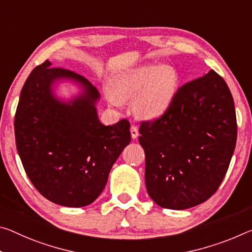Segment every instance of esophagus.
Instances as JSON below:
<instances>
[{
  "mask_svg": "<svg viewBox=\"0 0 252 252\" xmlns=\"http://www.w3.org/2000/svg\"><path fill=\"white\" fill-rule=\"evenodd\" d=\"M130 132H131V137H132V139H137L138 135H139V130L137 126H132L130 127Z\"/></svg>",
  "mask_w": 252,
  "mask_h": 252,
  "instance_id": "34e87169",
  "label": "esophagus"
}]
</instances>
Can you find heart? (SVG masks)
Wrapping results in <instances>:
<instances>
[{"label": "heart", "mask_w": 252, "mask_h": 252, "mask_svg": "<svg viewBox=\"0 0 252 252\" xmlns=\"http://www.w3.org/2000/svg\"><path fill=\"white\" fill-rule=\"evenodd\" d=\"M175 67L157 63H143L122 71L112 82V92L121 101L133 99V111L139 118L155 120L162 117L173 103L178 87ZM119 106V101L110 96Z\"/></svg>", "instance_id": "heart-1"}]
</instances>
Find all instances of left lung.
<instances>
[{"instance_id": "left-lung-1", "label": "left lung", "mask_w": 252, "mask_h": 252, "mask_svg": "<svg viewBox=\"0 0 252 252\" xmlns=\"http://www.w3.org/2000/svg\"><path fill=\"white\" fill-rule=\"evenodd\" d=\"M146 187L159 206L186 210L209 199L229 168L237 142L233 97L210 70L177 91L169 110L142 122Z\"/></svg>"}]
</instances>
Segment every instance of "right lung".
Listing matches in <instances>:
<instances>
[{"instance_id":"obj_1","label":"right lung","mask_w":252,"mask_h":252,"mask_svg":"<svg viewBox=\"0 0 252 252\" xmlns=\"http://www.w3.org/2000/svg\"><path fill=\"white\" fill-rule=\"evenodd\" d=\"M46 61L22 87L14 119L18 154L28 177L55 204L83 207L104 189L112 166L131 141L130 125L99 121L101 94L85 77ZM74 86L70 98L58 94Z\"/></svg>"}]
</instances>
